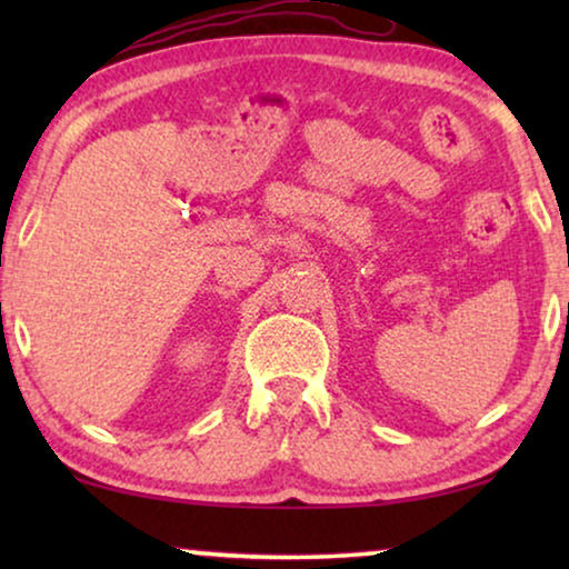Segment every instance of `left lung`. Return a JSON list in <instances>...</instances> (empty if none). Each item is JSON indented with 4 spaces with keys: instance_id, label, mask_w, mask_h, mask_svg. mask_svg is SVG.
Wrapping results in <instances>:
<instances>
[{
    "instance_id": "1",
    "label": "left lung",
    "mask_w": 569,
    "mask_h": 569,
    "mask_svg": "<svg viewBox=\"0 0 569 569\" xmlns=\"http://www.w3.org/2000/svg\"><path fill=\"white\" fill-rule=\"evenodd\" d=\"M567 310H569V308H567Z\"/></svg>"
}]
</instances>
